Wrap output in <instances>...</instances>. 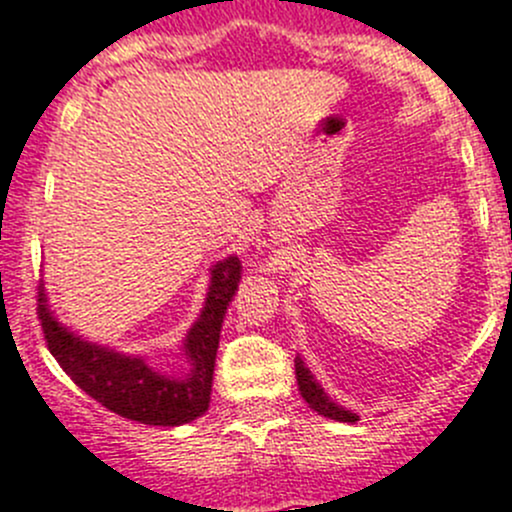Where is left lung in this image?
<instances>
[{
	"label": "left lung",
	"instance_id": "8db88e82",
	"mask_svg": "<svg viewBox=\"0 0 512 512\" xmlns=\"http://www.w3.org/2000/svg\"><path fill=\"white\" fill-rule=\"evenodd\" d=\"M296 381H298V391H301L303 401L308 403V406L313 408V411H318L321 416L326 418H333V421H348V423H356L358 416L351 411H343V408H338L336 403L331 401V398L323 393V388L318 386L316 381H313L311 371H308L306 366H303L301 358H296Z\"/></svg>",
	"mask_w": 512,
	"mask_h": 512
}]
</instances>
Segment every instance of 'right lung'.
I'll return each mask as SVG.
<instances>
[{
  "mask_svg": "<svg viewBox=\"0 0 512 512\" xmlns=\"http://www.w3.org/2000/svg\"><path fill=\"white\" fill-rule=\"evenodd\" d=\"M241 271L244 268L236 256L216 263L211 271L209 298L201 318L186 338L191 373L184 381L159 376L141 358L121 356L79 341L49 316L44 293H39L37 313L44 341L62 371L86 396L109 408L111 413L146 426H181L209 411L221 323L226 306L239 288Z\"/></svg>",
  "mask_w": 512,
  "mask_h": 512,
  "instance_id": "obj_1",
  "label": "right lung"
}]
</instances>
